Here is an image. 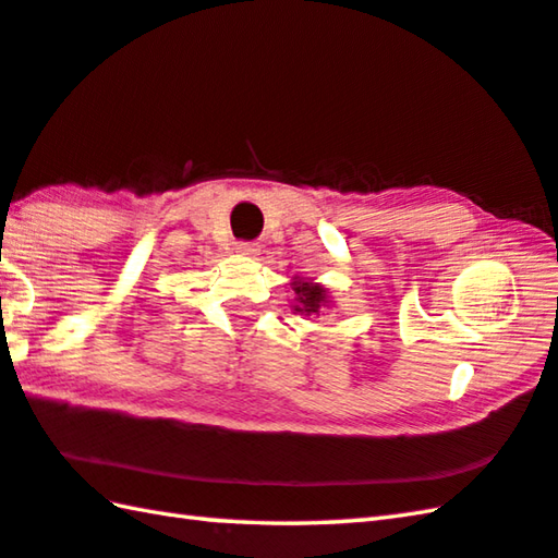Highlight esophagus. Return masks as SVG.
Listing matches in <instances>:
<instances>
[{
    "instance_id": "esophagus-1",
    "label": "esophagus",
    "mask_w": 558,
    "mask_h": 558,
    "mask_svg": "<svg viewBox=\"0 0 558 558\" xmlns=\"http://www.w3.org/2000/svg\"><path fill=\"white\" fill-rule=\"evenodd\" d=\"M236 251L242 256H256L258 251H260V246L256 242H236Z\"/></svg>"
}]
</instances>
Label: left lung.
<instances>
[{
  "label": "left lung",
  "mask_w": 558,
  "mask_h": 558,
  "mask_svg": "<svg viewBox=\"0 0 558 558\" xmlns=\"http://www.w3.org/2000/svg\"><path fill=\"white\" fill-rule=\"evenodd\" d=\"M292 290H294V302H298L294 304V312L312 316V314H319L326 307V290L322 286L298 280L292 282Z\"/></svg>",
  "instance_id": "1"
}]
</instances>
